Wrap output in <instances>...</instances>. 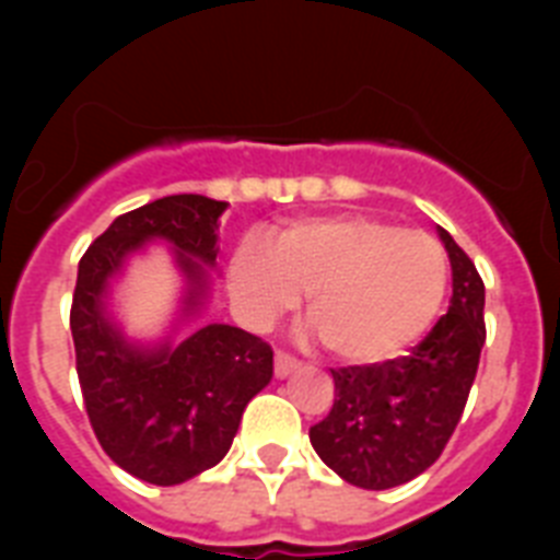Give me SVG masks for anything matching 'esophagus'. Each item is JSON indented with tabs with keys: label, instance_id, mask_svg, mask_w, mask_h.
I'll use <instances>...</instances> for the list:
<instances>
[{
	"label": "esophagus",
	"instance_id": "obj_1",
	"mask_svg": "<svg viewBox=\"0 0 560 560\" xmlns=\"http://www.w3.org/2000/svg\"><path fill=\"white\" fill-rule=\"evenodd\" d=\"M296 368H300V361H296L294 355L285 353V350H277V353H275V373H277V378H285V375L294 373Z\"/></svg>",
	"mask_w": 560,
	"mask_h": 560
}]
</instances>
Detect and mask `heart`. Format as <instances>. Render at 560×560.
I'll list each match as a JSON object with an SVG mask.
<instances>
[{
  "instance_id": "obj_1",
  "label": "heart",
  "mask_w": 560,
  "mask_h": 560,
  "mask_svg": "<svg viewBox=\"0 0 560 560\" xmlns=\"http://www.w3.org/2000/svg\"><path fill=\"white\" fill-rule=\"evenodd\" d=\"M448 285L446 255L432 235L373 215H316L246 237L232 252L237 314L266 330L308 291V314L325 348L373 364L412 348L434 323Z\"/></svg>"
}]
</instances>
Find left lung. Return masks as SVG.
Returning a JSON list of instances; mask_svg holds the SVG:
<instances>
[{
    "mask_svg": "<svg viewBox=\"0 0 560 560\" xmlns=\"http://www.w3.org/2000/svg\"><path fill=\"white\" fill-rule=\"evenodd\" d=\"M452 260V305L407 355L330 370L328 418L311 427L314 452L345 482L387 491L423 474L463 418L485 345V283L440 226Z\"/></svg>",
    "mask_w": 560,
    "mask_h": 560,
    "instance_id": "left-lung-1",
    "label": "left lung"
}]
</instances>
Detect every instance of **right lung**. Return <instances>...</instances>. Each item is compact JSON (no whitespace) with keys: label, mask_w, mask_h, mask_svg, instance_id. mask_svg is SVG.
Returning <instances> with one entry per match:
<instances>
[{"label":"right lung","mask_w":560,"mask_h":560,"mask_svg":"<svg viewBox=\"0 0 560 560\" xmlns=\"http://www.w3.org/2000/svg\"><path fill=\"white\" fill-rule=\"evenodd\" d=\"M224 210L196 192L156 199L117 215L78 266L69 328L89 423L122 471L151 485H182L224 459L246 404L271 381L275 353L232 325H205L179 348H137L108 323L103 294L131 252L165 237L190 285L185 316L196 314L207 275L195 261L215 264Z\"/></svg>","instance_id":"1"}]
</instances>
